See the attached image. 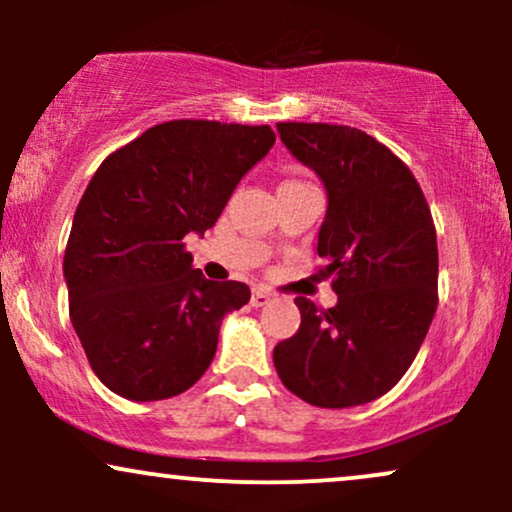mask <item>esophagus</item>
Wrapping results in <instances>:
<instances>
[{
  "label": "esophagus",
  "instance_id": "1",
  "mask_svg": "<svg viewBox=\"0 0 512 512\" xmlns=\"http://www.w3.org/2000/svg\"><path fill=\"white\" fill-rule=\"evenodd\" d=\"M269 301H272V293H269L267 289H255V291H252L250 303L255 305V308H262V305H267Z\"/></svg>",
  "mask_w": 512,
  "mask_h": 512
}]
</instances>
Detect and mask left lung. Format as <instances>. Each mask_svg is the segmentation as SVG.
I'll use <instances>...</instances> for the list:
<instances>
[{"label":"left lung","instance_id":"obj_1","mask_svg":"<svg viewBox=\"0 0 512 512\" xmlns=\"http://www.w3.org/2000/svg\"><path fill=\"white\" fill-rule=\"evenodd\" d=\"M276 129L325 182L317 255L337 305L320 310L298 296L301 327L274 346V368L308 404L358 407L399 383L436 315L431 209L407 163L361 129L325 122H279Z\"/></svg>","mask_w":512,"mask_h":512}]
</instances>
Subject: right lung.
<instances>
[{"label": "right lung", "instance_id": "obj_1", "mask_svg": "<svg viewBox=\"0 0 512 512\" xmlns=\"http://www.w3.org/2000/svg\"><path fill=\"white\" fill-rule=\"evenodd\" d=\"M274 139L269 125L170 120L113 151L88 182L64 252L69 320L115 395L175 397L209 368L223 315L250 289L192 269L182 240L214 226Z\"/></svg>", "mask_w": 512, "mask_h": 512}]
</instances>
